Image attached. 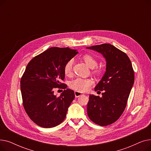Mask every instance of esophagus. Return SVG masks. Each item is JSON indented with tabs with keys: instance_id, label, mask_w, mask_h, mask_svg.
Wrapping results in <instances>:
<instances>
[{
	"instance_id": "34e87169",
	"label": "esophagus",
	"mask_w": 151,
	"mask_h": 151,
	"mask_svg": "<svg viewBox=\"0 0 151 151\" xmlns=\"http://www.w3.org/2000/svg\"><path fill=\"white\" fill-rule=\"evenodd\" d=\"M75 95L76 97H80L81 95H83V93L80 92H78V91H75Z\"/></svg>"
}]
</instances>
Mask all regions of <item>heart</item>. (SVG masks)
<instances>
[{
    "label": "heart",
    "instance_id": "obj_1",
    "mask_svg": "<svg viewBox=\"0 0 151 151\" xmlns=\"http://www.w3.org/2000/svg\"><path fill=\"white\" fill-rule=\"evenodd\" d=\"M82 59L89 68H92V71L93 74L97 76L101 75V69L96 67L98 65V62L97 59L92 56V55L88 54H84L82 56ZM72 65L73 59H70L65 63L64 67H63V72H64L65 76H68L71 74V72H72ZM92 84L93 81L91 79L77 78L70 82V87L76 91L83 92L88 91Z\"/></svg>",
    "mask_w": 151,
    "mask_h": 151
}]
</instances>
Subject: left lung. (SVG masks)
Instances as JSON below:
<instances>
[{"label": "left lung", "instance_id": "left-lung-1", "mask_svg": "<svg viewBox=\"0 0 151 151\" xmlns=\"http://www.w3.org/2000/svg\"><path fill=\"white\" fill-rule=\"evenodd\" d=\"M86 48L101 53L106 61V71L95 91H104L102 97L89 95L88 115L94 123L106 126L116 122L126 107L134 83L131 61L125 52L104 43Z\"/></svg>", "mask_w": 151, "mask_h": 151}]
</instances>
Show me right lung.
Instances as JSON below:
<instances>
[{"instance_id":"right-lung-1","label":"right lung","mask_w":151,"mask_h":151,"mask_svg":"<svg viewBox=\"0 0 151 151\" xmlns=\"http://www.w3.org/2000/svg\"><path fill=\"white\" fill-rule=\"evenodd\" d=\"M69 47H51L34 57L27 64L21 79V91L26 113L37 125L54 127L65 119L75 99L74 91L61 83L65 78L63 67L78 52ZM55 88L65 90L59 97Z\"/></svg>"}]
</instances>
